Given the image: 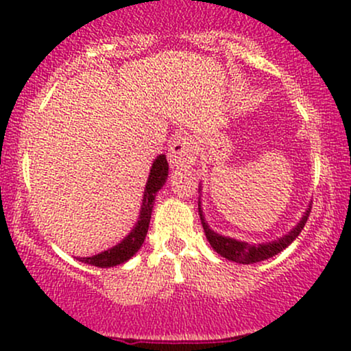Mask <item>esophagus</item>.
I'll return each mask as SVG.
<instances>
[{
	"label": "esophagus",
	"instance_id": "obj_1",
	"mask_svg": "<svg viewBox=\"0 0 351 351\" xmlns=\"http://www.w3.org/2000/svg\"><path fill=\"white\" fill-rule=\"evenodd\" d=\"M198 156V150L196 145L191 138L186 135H176L173 138L168 150V162H170L171 168H188L196 162Z\"/></svg>",
	"mask_w": 351,
	"mask_h": 351
}]
</instances>
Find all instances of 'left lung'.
<instances>
[{
  "instance_id": "left-lung-1",
  "label": "left lung",
  "mask_w": 351,
  "mask_h": 351,
  "mask_svg": "<svg viewBox=\"0 0 351 351\" xmlns=\"http://www.w3.org/2000/svg\"><path fill=\"white\" fill-rule=\"evenodd\" d=\"M198 209H199L201 224H203L206 239L209 241L211 247L215 249L217 254H221L223 257H226L228 261H232V263L254 264V263H261V261L269 259V257L276 256V254L284 251L287 245H291L293 241H295V237L302 232L305 223H307V219L310 216V209H312V206L307 208L305 215L302 216L300 223L297 224V226L293 228L289 234L279 237L277 241H271V243H264V244H247V243H243V241L232 239V237L217 234V232H215L211 228L208 226L206 221H204L203 209H201V201L198 203Z\"/></svg>"
}]
</instances>
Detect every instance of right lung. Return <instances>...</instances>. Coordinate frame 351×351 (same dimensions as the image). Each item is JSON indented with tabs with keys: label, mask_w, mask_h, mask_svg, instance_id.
<instances>
[{
	"label": "right lung",
	"mask_w": 351,
	"mask_h": 351,
	"mask_svg": "<svg viewBox=\"0 0 351 351\" xmlns=\"http://www.w3.org/2000/svg\"><path fill=\"white\" fill-rule=\"evenodd\" d=\"M167 178H168L167 156L158 155L150 168V175H148L147 186H145V193H143L142 209H140L138 221H136L134 229L128 232V236L125 237L123 241H120V243L114 245V247L107 249V251L100 254H95V256L92 257H79L80 263L106 269V267H114V265L127 263L130 257H134V254L142 247L145 236H147L156 193L162 189Z\"/></svg>",
	"instance_id": "1"
}]
</instances>
